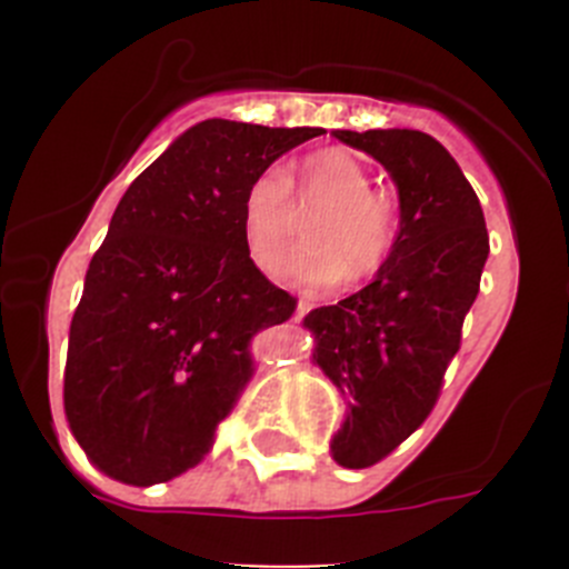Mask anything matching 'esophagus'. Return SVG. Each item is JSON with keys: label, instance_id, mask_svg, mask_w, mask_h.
Here are the masks:
<instances>
[{"label": "esophagus", "instance_id": "esophagus-1", "mask_svg": "<svg viewBox=\"0 0 569 569\" xmlns=\"http://www.w3.org/2000/svg\"><path fill=\"white\" fill-rule=\"evenodd\" d=\"M311 308H313V302H311V300H300V302H297L295 319H302V317H306L308 311H311Z\"/></svg>", "mask_w": 569, "mask_h": 569}]
</instances>
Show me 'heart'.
Listing matches in <instances>:
<instances>
[{"label": "heart", "instance_id": "b5f03b06", "mask_svg": "<svg viewBox=\"0 0 569 569\" xmlns=\"http://www.w3.org/2000/svg\"><path fill=\"white\" fill-rule=\"evenodd\" d=\"M289 176L280 168L261 170L244 189L242 242L258 269H272L295 231V217L302 222V242L278 263V278L297 289L319 291L349 280H363L380 272L399 248L401 217L386 194L371 189V176L358 157L343 148L308 153L297 176L291 198Z\"/></svg>", "mask_w": 569, "mask_h": 569}]
</instances>
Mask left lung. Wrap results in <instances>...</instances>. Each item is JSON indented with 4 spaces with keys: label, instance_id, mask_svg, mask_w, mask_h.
Masks as SVG:
<instances>
[{
    "label": "left lung",
    "instance_id": "left-lung-1",
    "mask_svg": "<svg viewBox=\"0 0 569 569\" xmlns=\"http://www.w3.org/2000/svg\"><path fill=\"white\" fill-rule=\"evenodd\" d=\"M332 137L375 157L399 189L391 261L366 289L302 321L317 336L313 363L349 405L332 435V460L369 468L432 412L460 352L490 237L473 187L435 137L416 129H338Z\"/></svg>",
    "mask_w": 569,
    "mask_h": 569
}]
</instances>
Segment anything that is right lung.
Listing matches in <instances>:
<instances>
[{
    "instance_id": "1",
    "label": "right lung",
    "mask_w": 569,
    "mask_h": 569,
    "mask_svg": "<svg viewBox=\"0 0 569 569\" xmlns=\"http://www.w3.org/2000/svg\"><path fill=\"white\" fill-rule=\"evenodd\" d=\"M325 129L211 118L131 181L71 319L66 416L88 460L148 487L194 468L297 300L242 242L248 183Z\"/></svg>"
}]
</instances>
